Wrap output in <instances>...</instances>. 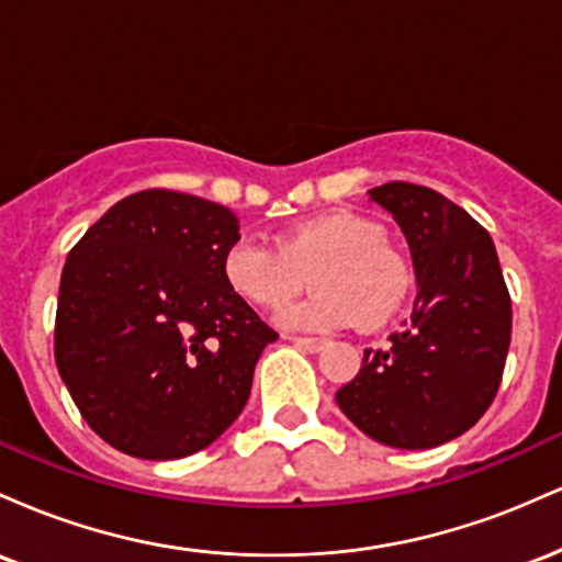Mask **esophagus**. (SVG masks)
<instances>
[{"instance_id":"1","label":"esophagus","mask_w":562,"mask_h":562,"mask_svg":"<svg viewBox=\"0 0 562 562\" xmlns=\"http://www.w3.org/2000/svg\"><path fill=\"white\" fill-rule=\"evenodd\" d=\"M290 344L303 348V351H312V353H317V351H322V348H327V340H322V338H290Z\"/></svg>"}]
</instances>
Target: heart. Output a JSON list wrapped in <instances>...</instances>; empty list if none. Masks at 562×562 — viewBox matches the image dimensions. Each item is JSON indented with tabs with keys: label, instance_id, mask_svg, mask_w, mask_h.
Wrapping results in <instances>:
<instances>
[{
	"label": "heart",
	"instance_id": "b5f03b06",
	"mask_svg": "<svg viewBox=\"0 0 562 562\" xmlns=\"http://www.w3.org/2000/svg\"><path fill=\"white\" fill-rule=\"evenodd\" d=\"M312 282L317 293L277 314L288 330L333 333L362 322L385 325L404 306L412 269L370 218L330 211L280 232L274 245L240 237L222 261L224 282L237 299L280 308Z\"/></svg>",
	"mask_w": 562,
	"mask_h": 562
}]
</instances>
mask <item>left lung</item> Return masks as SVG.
I'll return each mask as SVG.
<instances>
[{
  "label": "left lung",
  "mask_w": 562,
  "mask_h": 562,
  "mask_svg": "<svg viewBox=\"0 0 562 562\" xmlns=\"http://www.w3.org/2000/svg\"><path fill=\"white\" fill-rule=\"evenodd\" d=\"M409 243L420 295L391 346L367 348L335 393L344 415L385 447L430 449L481 420L499 391L513 303L488 232L436 190H370Z\"/></svg>",
  "instance_id": "left-lung-1"
}]
</instances>
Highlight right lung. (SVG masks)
Here are the masks:
<instances>
[{"instance_id": "1", "label": "right lung", "mask_w": 562, "mask_h": 562, "mask_svg": "<svg viewBox=\"0 0 562 562\" xmlns=\"http://www.w3.org/2000/svg\"><path fill=\"white\" fill-rule=\"evenodd\" d=\"M240 240L227 205L142 190L70 248L55 314V362L102 441L139 460L214 443L250 396L277 333L227 288Z\"/></svg>"}]
</instances>
